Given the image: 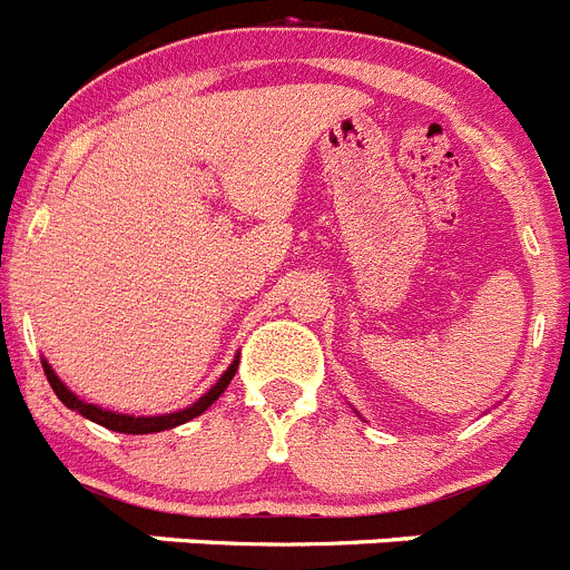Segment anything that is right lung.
Segmentation results:
<instances>
[{
  "mask_svg": "<svg viewBox=\"0 0 570 570\" xmlns=\"http://www.w3.org/2000/svg\"><path fill=\"white\" fill-rule=\"evenodd\" d=\"M45 374H48V383L50 389L56 392V397L65 403L68 409H73V412H79L81 417L94 420V423L105 425V429H110V432H121V434H153V432H164V429H176V425L187 423V420L198 417L202 412H207L209 406H213L215 400L222 397L224 389L229 386V381L235 377V368H238V361H233V366L227 368V372L222 374V381L215 383L213 389H209L207 394H204L198 403H193L189 409H184V412H173V414H158V417H132V414H116V412H107V409H99L94 406V403H85V400L76 397L73 392H70L65 383L59 381L53 374V368L48 366V363H42Z\"/></svg>",
  "mask_w": 570,
  "mask_h": 570,
  "instance_id": "1",
  "label": "right lung"
}]
</instances>
